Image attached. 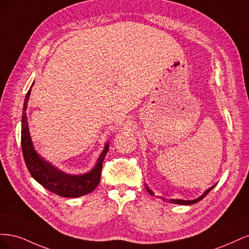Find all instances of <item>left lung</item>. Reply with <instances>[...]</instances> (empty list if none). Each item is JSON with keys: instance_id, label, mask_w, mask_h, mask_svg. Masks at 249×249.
Listing matches in <instances>:
<instances>
[{"instance_id": "left-lung-1", "label": "left lung", "mask_w": 249, "mask_h": 249, "mask_svg": "<svg viewBox=\"0 0 249 249\" xmlns=\"http://www.w3.org/2000/svg\"><path fill=\"white\" fill-rule=\"evenodd\" d=\"M214 188V186L213 187H211V188H209V189L203 193L200 197H198V198H196V199H193V200H183V199H171L170 200V202H172V203H178V205H193V203H196L197 201H199V200H201L203 197L206 196V195L212 190ZM146 190H147V192L150 194V195H154V192L149 189V188L146 186Z\"/></svg>"}]
</instances>
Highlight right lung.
I'll return each instance as SVG.
<instances>
[{
  "mask_svg": "<svg viewBox=\"0 0 249 249\" xmlns=\"http://www.w3.org/2000/svg\"><path fill=\"white\" fill-rule=\"evenodd\" d=\"M30 93H31V89H29L26 95L21 117V149L29 172L46 189L59 196L79 197L93 191L100 184L103 161L108 153L109 144L107 143L105 146L104 152L100 156L94 168L86 175L71 176L58 170L49 162L44 161L34 149L31 137H30L26 113Z\"/></svg>",
  "mask_w": 249,
  "mask_h": 249,
  "instance_id": "right-lung-1",
  "label": "right lung"
}]
</instances>
